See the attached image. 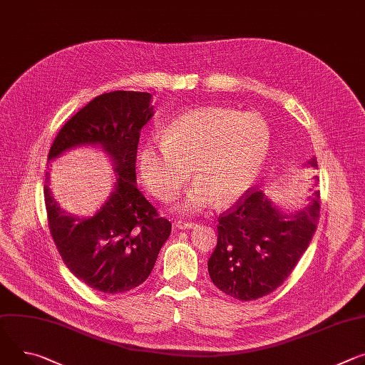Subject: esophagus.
<instances>
[{
	"label": "esophagus",
	"instance_id": "1",
	"mask_svg": "<svg viewBox=\"0 0 365 365\" xmlns=\"http://www.w3.org/2000/svg\"><path fill=\"white\" fill-rule=\"evenodd\" d=\"M175 225H176L178 228H180V230H187V228H192V227L195 225V222H192V221H183V220H178V221L175 222Z\"/></svg>",
	"mask_w": 365,
	"mask_h": 365
}]
</instances>
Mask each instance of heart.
<instances>
[{
    "mask_svg": "<svg viewBox=\"0 0 365 365\" xmlns=\"http://www.w3.org/2000/svg\"><path fill=\"white\" fill-rule=\"evenodd\" d=\"M271 147L268 122L253 112L201 108L175 119L161 140L147 143L140 169L150 192L169 202L190 178L180 211L197 212L212 201L233 202L256 182Z\"/></svg>",
    "mask_w": 365,
    "mask_h": 365,
    "instance_id": "b5f03b06",
    "label": "heart"
}]
</instances>
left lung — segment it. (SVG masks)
I'll return each mask as SVG.
<instances>
[{
  "mask_svg": "<svg viewBox=\"0 0 365 365\" xmlns=\"http://www.w3.org/2000/svg\"><path fill=\"white\" fill-rule=\"evenodd\" d=\"M309 164L317 168L316 158ZM319 215V190L306 211L285 215L262 190L247 189L218 217L217 246L208 260L214 285L240 302L271 294L306 252Z\"/></svg>",
  "mask_w": 365,
  "mask_h": 365,
  "instance_id": "8db88e82",
  "label": "left lung"
}]
</instances>
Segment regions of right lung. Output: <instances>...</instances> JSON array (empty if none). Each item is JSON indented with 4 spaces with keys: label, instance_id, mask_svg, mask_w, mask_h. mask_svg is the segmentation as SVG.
<instances>
[{
    "label": "right lung",
    "instance_id": "add662e5",
    "mask_svg": "<svg viewBox=\"0 0 365 365\" xmlns=\"http://www.w3.org/2000/svg\"><path fill=\"white\" fill-rule=\"evenodd\" d=\"M151 94L110 91L97 96L65 123L51 145L48 160L83 144H98L112 157L118 173L110 200L91 218L63 214L52 197L45 175L48 225L67 268L90 288L118 294L143 284L172 224L137 189L140 130L153 116Z\"/></svg>",
    "mask_w": 365,
    "mask_h": 365
}]
</instances>
